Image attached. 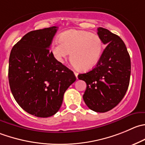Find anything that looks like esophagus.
<instances>
[{"mask_svg": "<svg viewBox=\"0 0 145 145\" xmlns=\"http://www.w3.org/2000/svg\"><path fill=\"white\" fill-rule=\"evenodd\" d=\"M74 74H75V76H76V78H78V72H76V71H74Z\"/></svg>", "mask_w": 145, "mask_h": 145, "instance_id": "1", "label": "esophagus"}]
</instances>
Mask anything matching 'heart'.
Listing matches in <instances>:
<instances>
[{"instance_id": "1", "label": "heart", "mask_w": 145, "mask_h": 145, "mask_svg": "<svg viewBox=\"0 0 145 145\" xmlns=\"http://www.w3.org/2000/svg\"><path fill=\"white\" fill-rule=\"evenodd\" d=\"M59 42H53L51 52L59 63L69 56L71 61L81 71L93 68L101 59L103 42L98 35L85 30L69 29L59 36Z\"/></svg>"}]
</instances>
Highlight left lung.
<instances>
[{
	"label": "left lung",
	"mask_w": 145,
	"mask_h": 145,
	"mask_svg": "<svg viewBox=\"0 0 145 145\" xmlns=\"http://www.w3.org/2000/svg\"><path fill=\"white\" fill-rule=\"evenodd\" d=\"M98 35L106 47L95 68L78 74L86 83L83 98L97 113H105L116 106L125 95L131 72L130 57L124 42L108 29L98 28Z\"/></svg>",
	"instance_id": "8db88e82"
}]
</instances>
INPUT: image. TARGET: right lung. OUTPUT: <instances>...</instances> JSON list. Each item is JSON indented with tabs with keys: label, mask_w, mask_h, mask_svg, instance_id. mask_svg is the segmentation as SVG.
<instances>
[{
	"label": "right lung",
	"mask_w": 145,
	"mask_h": 145,
	"mask_svg": "<svg viewBox=\"0 0 145 145\" xmlns=\"http://www.w3.org/2000/svg\"><path fill=\"white\" fill-rule=\"evenodd\" d=\"M57 31L56 26L31 31L10 54L8 80L12 95L24 110L37 117L55 114L65 91L76 79L49 50Z\"/></svg>",
	"instance_id": "add662e5"
}]
</instances>
